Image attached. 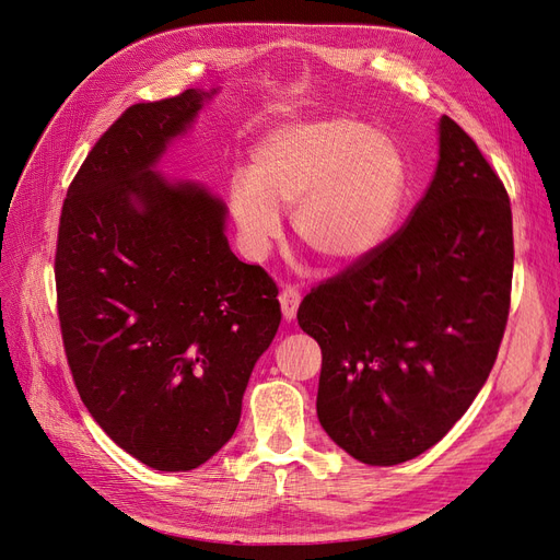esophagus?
<instances>
[{"instance_id": "obj_1", "label": "esophagus", "mask_w": 560, "mask_h": 560, "mask_svg": "<svg viewBox=\"0 0 560 560\" xmlns=\"http://www.w3.org/2000/svg\"><path fill=\"white\" fill-rule=\"evenodd\" d=\"M278 299H280V308H282L284 319H294L296 311H299V303H301V292L296 290V287H284Z\"/></svg>"}]
</instances>
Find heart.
Instances as JSON below:
<instances>
[{
	"instance_id": "1",
	"label": "heart",
	"mask_w": 560,
	"mask_h": 560,
	"mask_svg": "<svg viewBox=\"0 0 560 560\" xmlns=\"http://www.w3.org/2000/svg\"><path fill=\"white\" fill-rule=\"evenodd\" d=\"M406 196V161L387 135L354 116H317L278 126L252 151L249 175L229 189L233 222L249 257L280 235V212L322 261L350 266L393 233Z\"/></svg>"
}]
</instances>
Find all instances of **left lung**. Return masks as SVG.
<instances>
[{
	"instance_id": "obj_1",
	"label": "left lung",
	"mask_w": 560,
	"mask_h": 560,
	"mask_svg": "<svg viewBox=\"0 0 560 560\" xmlns=\"http://www.w3.org/2000/svg\"><path fill=\"white\" fill-rule=\"evenodd\" d=\"M512 270L510 196L442 116L436 173L409 222L299 306L322 350L317 418L334 442L378 467L432 448L495 364Z\"/></svg>"
}]
</instances>
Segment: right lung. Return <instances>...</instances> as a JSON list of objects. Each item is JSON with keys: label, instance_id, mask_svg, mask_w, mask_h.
Here are the masks:
<instances>
[{"label": "right lung", "instance_id": "1", "mask_svg": "<svg viewBox=\"0 0 560 560\" xmlns=\"http://www.w3.org/2000/svg\"><path fill=\"white\" fill-rule=\"evenodd\" d=\"M214 93L128 107L79 167L58 229V317L81 401L161 471L196 469L233 436L282 317L276 282L231 252L224 202L154 171Z\"/></svg>", "mask_w": 560, "mask_h": 560}]
</instances>
